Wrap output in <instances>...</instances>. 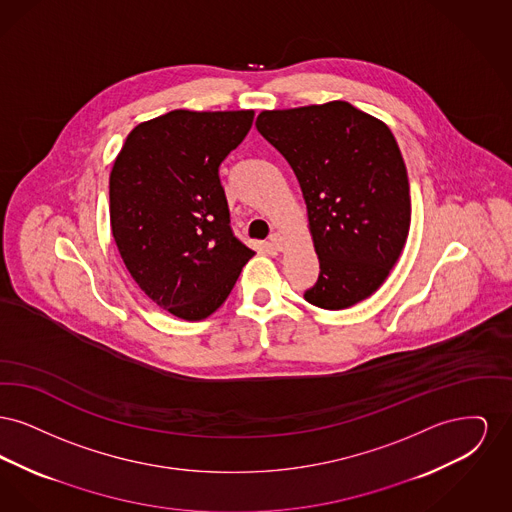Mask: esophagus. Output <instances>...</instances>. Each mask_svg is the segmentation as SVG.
Returning a JSON list of instances; mask_svg holds the SVG:
<instances>
[{"label":"esophagus","instance_id":"34e87169","mask_svg":"<svg viewBox=\"0 0 512 512\" xmlns=\"http://www.w3.org/2000/svg\"><path fill=\"white\" fill-rule=\"evenodd\" d=\"M270 245H272L276 251H282V249H284V238H282L278 232H274V234H270Z\"/></svg>","mask_w":512,"mask_h":512}]
</instances>
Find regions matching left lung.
Here are the masks:
<instances>
[{"mask_svg": "<svg viewBox=\"0 0 512 512\" xmlns=\"http://www.w3.org/2000/svg\"><path fill=\"white\" fill-rule=\"evenodd\" d=\"M261 136L290 163L320 263L311 305L347 309L376 292L411 226L409 178L390 128L347 101L263 111Z\"/></svg>", "mask_w": 512, "mask_h": 512, "instance_id": "8db88e82", "label": "left lung"}]
</instances>
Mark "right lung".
I'll return each mask as SVG.
<instances>
[{
  "label": "right lung",
  "instance_id": "add662e5",
  "mask_svg": "<svg viewBox=\"0 0 512 512\" xmlns=\"http://www.w3.org/2000/svg\"><path fill=\"white\" fill-rule=\"evenodd\" d=\"M253 115L176 109L138 124L113 165L115 244L142 292L174 317L215 313L255 255L232 232L219 176Z\"/></svg>",
  "mask_w": 512,
  "mask_h": 512
}]
</instances>
